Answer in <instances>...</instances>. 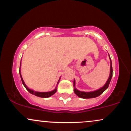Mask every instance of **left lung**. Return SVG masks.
<instances>
[{"label": "left lung", "instance_id": "8db88e82", "mask_svg": "<svg viewBox=\"0 0 131 131\" xmlns=\"http://www.w3.org/2000/svg\"><path fill=\"white\" fill-rule=\"evenodd\" d=\"M111 60V59H110ZM112 62H111V70H110V75H109V79H108L107 81L105 83V84L102 87V88H101L99 90H97L95 91H93V92H81V91H78L76 89H74V93H75L77 96H79V97L83 98V99H89V98H94L96 97L99 96L101 94L103 93L108 88L109 85V83L111 82V80L112 79ZM75 85V81H74V86Z\"/></svg>", "mask_w": 131, "mask_h": 131}]
</instances>
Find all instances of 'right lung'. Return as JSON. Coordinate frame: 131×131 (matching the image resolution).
<instances>
[{
	"instance_id": "obj_1",
	"label": "right lung",
	"mask_w": 131,
	"mask_h": 131,
	"mask_svg": "<svg viewBox=\"0 0 131 131\" xmlns=\"http://www.w3.org/2000/svg\"><path fill=\"white\" fill-rule=\"evenodd\" d=\"M19 72H20V75L21 80H22V84H23V85H24L25 88H26V89L27 90V91H29V92H30V94H34V95H36V96H37V97H40L46 98V97H50V96H51V95H52L53 94H54L56 92V91H57V89H55L54 91H50V92H36V91H32V90L30 89H29V88H27V87L26 86V84H25L24 82L23 79H22V76H21V74H20V71H19Z\"/></svg>"
}]
</instances>
